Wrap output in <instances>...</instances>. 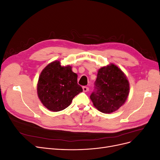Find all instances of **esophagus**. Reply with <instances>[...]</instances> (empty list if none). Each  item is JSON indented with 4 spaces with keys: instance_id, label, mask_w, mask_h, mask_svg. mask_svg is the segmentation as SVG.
<instances>
[{
    "instance_id": "obj_1",
    "label": "esophagus",
    "mask_w": 160,
    "mask_h": 160,
    "mask_svg": "<svg viewBox=\"0 0 160 160\" xmlns=\"http://www.w3.org/2000/svg\"><path fill=\"white\" fill-rule=\"evenodd\" d=\"M83 90L84 92H88V91H89V88L88 87L84 86V87H83Z\"/></svg>"
}]
</instances>
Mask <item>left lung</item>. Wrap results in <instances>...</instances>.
<instances>
[{
    "mask_svg": "<svg viewBox=\"0 0 160 160\" xmlns=\"http://www.w3.org/2000/svg\"><path fill=\"white\" fill-rule=\"evenodd\" d=\"M97 76L91 100L101 112L113 113L126 101L129 92V81L124 72L113 63L101 67Z\"/></svg>",
    "mask_w": 160,
    "mask_h": 160,
    "instance_id": "8db88e82",
    "label": "left lung"
}]
</instances>
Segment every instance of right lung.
<instances>
[{"mask_svg": "<svg viewBox=\"0 0 160 160\" xmlns=\"http://www.w3.org/2000/svg\"><path fill=\"white\" fill-rule=\"evenodd\" d=\"M69 65L61 66L59 61L49 63L42 71L37 83V94L42 105L51 111H59L71 105L83 91L77 83V75Z\"/></svg>", "mask_w": 160, "mask_h": 160, "instance_id": "right-lung-1", "label": "right lung"}]
</instances>
